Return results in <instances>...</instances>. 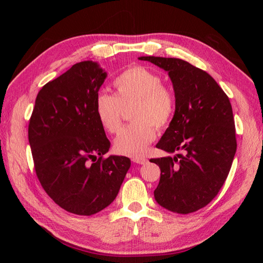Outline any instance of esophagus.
<instances>
[{
    "instance_id": "1",
    "label": "esophagus",
    "mask_w": 263,
    "mask_h": 263,
    "mask_svg": "<svg viewBox=\"0 0 263 263\" xmlns=\"http://www.w3.org/2000/svg\"><path fill=\"white\" fill-rule=\"evenodd\" d=\"M133 161L135 163H138V164H145V163H147V159L142 158V157H136V158H133Z\"/></svg>"
}]
</instances>
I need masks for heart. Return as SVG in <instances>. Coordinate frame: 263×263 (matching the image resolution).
<instances>
[{
  "mask_svg": "<svg viewBox=\"0 0 263 263\" xmlns=\"http://www.w3.org/2000/svg\"><path fill=\"white\" fill-rule=\"evenodd\" d=\"M115 94L102 92L95 102L101 125L109 134H116L122 125L123 107L135 104L132 119L114 141L117 154L136 158L144 156L156 137V128L169 125L176 109L172 91L163 85L160 74L145 67L124 70L114 80Z\"/></svg>",
  "mask_w": 263,
  "mask_h": 263,
  "instance_id": "obj_1",
  "label": "heart"
}]
</instances>
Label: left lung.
Returning <instances> with one entry per match:
<instances>
[{"label": "left lung", "instance_id": "left-lung-1", "mask_svg": "<svg viewBox=\"0 0 263 263\" xmlns=\"http://www.w3.org/2000/svg\"><path fill=\"white\" fill-rule=\"evenodd\" d=\"M168 72L174 115L157 148L174 157L150 159L160 168L155 200L163 209L189 214L208 205L227 179L237 149L229 99L205 71L177 58L147 55Z\"/></svg>", "mask_w": 263, "mask_h": 263}]
</instances>
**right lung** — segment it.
<instances>
[{"label": "right lung", "instance_id": "add662e5", "mask_svg": "<svg viewBox=\"0 0 263 263\" xmlns=\"http://www.w3.org/2000/svg\"><path fill=\"white\" fill-rule=\"evenodd\" d=\"M107 73L98 62L76 63L38 92L28 140L42 186L60 208L97 214L118 194L130 159L103 158L110 146L95 110Z\"/></svg>", "mask_w": 263, "mask_h": 263}]
</instances>
